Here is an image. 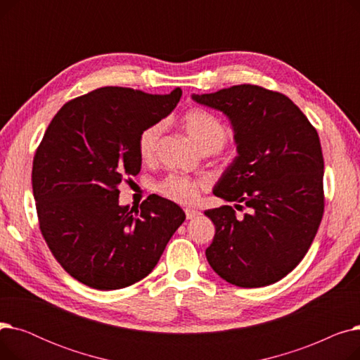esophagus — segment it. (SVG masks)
Segmentation results:
<instances>
[{"instance_id": "1", "label": "esophagus", "mask_w": 360, "mask_h": 360, "mask_svg": "<svg viewBox=\"0 0 360 360\" xmlns=\"http://www.w3.org/2000/svg\"><path fill=\"white\" fill-rule=\"evenodd\" d=\"M185 214H186V219L188 220H193V219H197L201 213L198 210H194V209H186L185 210Z\"/></svg>"}]
</instances>
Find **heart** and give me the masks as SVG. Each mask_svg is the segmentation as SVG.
<instances>
[{
    "label": "heart",
    "mask_w": 360,
    "mask_h": 360,
    "mask_svg": "<svg viewBox=\"0 0 360 360\" xmlns=\"http://www.w3.org/2000/svg\"><path fill=\"white\" fill-rule=\"evenodd\" d=\"M182 127L200 151H217L229 137L228 128L224 127V124L213 113L204 109L188 110L182 117ZM162 132V124H153L140 132L137 146L139 155L144 162H151L156 158ZM201 186L202 182L197 179L182 175H170L159 184L158 190L169 200L181 204H190L197 200Z\"/></svg>",
    "instance_id": "b5f03b06"
}]
</instances>
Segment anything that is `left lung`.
<instances>
[{
	"label": "left lung",
	"instance_id": "left-lung-1",
	"mask_svg": "<svg viewBox=\"0 0 360 360\" xmlns=\"http://www.w3.org/2000/svg\"><path fill=\"white\" fill-rule=\"evenodd\" d=\"M193 101L231 121L238 156L213 194L250 207L205 210L216 226L205 250L212 269L239 288H262L288 276L308 252L324 213V159L316 129L288 96L239 84Z\"/></svg>",
	"mask_w": 360,
	"mask_h": 360
}]
</instances>
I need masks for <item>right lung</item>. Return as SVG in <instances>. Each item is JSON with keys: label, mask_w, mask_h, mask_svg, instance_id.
I'll return each instance as SVG.
<instances>
[{"label": "right lung", "mask_w": 360, "mask_h": 360, "mask_svg": "<svg viewBox=\"0 0 360 360\" xmlns=\"http://www.w3.org/2000/svg\"><path fill=\"white\" fill-rule=\"evenodd\" d=\"M182 90L148 94L101 87L67 102L33 159L41 232L63 269L83 285L117 290L156 267L185 220L174 201L150 195L140 209L120 204V184L141 169L140 132L172 112Z\"/></svg>", "instance_id": "add662e5"}]
</instances>
